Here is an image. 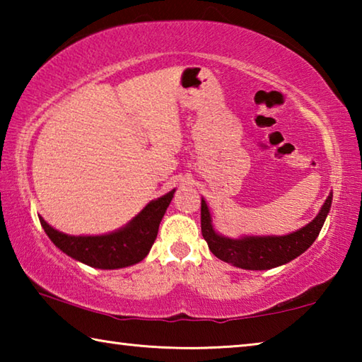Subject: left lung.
<instances>
[{
	"label": "left lung",
	"instance_id": "obj_1",
	"mask_svg": "<svg viewBox=\"0 0 362 362\" xmlns=\"http://www.w3.org/2000/svg\"><path fill=\"white\" fill-rule=\"evenodd\" d=\"M332 204V193L308 225L284 236H243L238 240L218 235L206 201L201 199V233L217 259L243 269H269L297 259L320 235Z\"/></svg>",
	"mask_w": 362,
	"mask_h": 362
}]
</instances>
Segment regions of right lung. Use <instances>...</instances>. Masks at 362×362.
I'll use <instances>...</instances> for the list:
<instances>
[{
    "instance_id": "1",
    "label": "right lung",
    "mask_w": 362,
    "mask_h": 362,
    "mask_svg": "<svg viewBox=\"0 0 362 362\" xmlns=\"http://www.w3.org/2000/svg\"><path fill=\"white\" fill-rule=\"evenodd\" d=\"M174 193L175 189L151 201L126 226L108 235L71 236L52 228L42 217L40 222L49 240L71 259L100 269L124 268L136 265L148 255Z\"/></svg>"
}]
</instances>
